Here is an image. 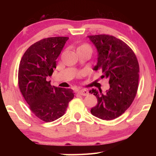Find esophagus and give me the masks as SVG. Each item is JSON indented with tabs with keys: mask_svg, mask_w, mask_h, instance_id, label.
<instances>
[{
	"mask_svg": "<svg viewBox=\"0 0 156 156\" xmlns=\"http://www.w3.org/2000/svg\"><path fill=\"white\" fill-rule=\"evenodd\" d=\"M78 94L80 95V96H87V95H89V92L85 90V89H83V90H80L78 91Z\"/></svg>",
	"mask_w": 156,
	"mask_h": 156,
	"instance_id": "34e87169",
	"label": "esophagus"
}]
</instances>
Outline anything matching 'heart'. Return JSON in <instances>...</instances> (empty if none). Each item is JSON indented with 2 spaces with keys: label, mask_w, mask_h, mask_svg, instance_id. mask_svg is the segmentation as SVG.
Listing matches in <instances>:
<instances>
[{
  "label": "heart",
  "mask_w": 156,
  "mask_h": 156,
  "mask_svg": "<svg viewBox=\"0 0 156 156\" xmlns=\"http://www.w3.org/2000/svg\"><path fill=\"white\" fill-rule=\"evenodd\" d=\"M89 51L92 52L91 47L87 43L81 44L78 47L77 51Z\"/></svg>",
  "instance_id": "obj_1"
}]
</instances>
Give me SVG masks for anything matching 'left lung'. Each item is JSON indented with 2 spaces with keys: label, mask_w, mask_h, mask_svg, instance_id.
Returning a JSON list of instances; mask_svg holds the SVG:
<instances>
[{
  "label": "left lung",
  "mask_w": 156,
  "mask_h": 156,
  "mask_svg": "<svg viewBox=\"0 0 156 156\" xmlns=\"http://www.w3.org/2000/svg\"><path fill=\"white\" fill-rule=\"evenodd\" d=\"M96 47L98 62L94 70H100L102 78L109 80V89H92L98 103L91 114L102 120L117 118L130 107L136 96L139 81V64L135 54L125 42L106 34L88 36Z\"/></svg>",
  "instance_id": "1"
}]
</instances>
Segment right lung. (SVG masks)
<instances>
[{"mask_svg": "<svg viewBox=\"0 0 156 156\" xmlns=\"http://www.w3.org/2000/svg\"><path fill=\"white\" fill-rule=\"evenodd\" d=\"M68 39H42L29 47L20 62L18 86L21 94L34 114L47 122L64 115L74 97L72 89L52 87L47 80L56 68V59Z\"/></svg>", "mask_w": 156, "mask_h": 156, "instance_id": "1", "label": "right lung"}]
</instances>
